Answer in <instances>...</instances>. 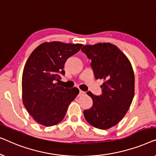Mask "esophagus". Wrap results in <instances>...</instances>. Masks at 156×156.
<instances>
[{"instance_id": "1", "label": "esophagus", "mask_w": 156, "mask_h": 156, "mask_svg": "<svg viewBox=\"0 0 156 156\" xmlns=\"http://www.w3.org/2000/svg\"><path fill=\"white\" fill-rule=\"evenodd\" d=\"M84 94H85V92L84 91H82V90H80V92H79V97H82V96H83V95H84Z\"/></svg>"}]
</instances>
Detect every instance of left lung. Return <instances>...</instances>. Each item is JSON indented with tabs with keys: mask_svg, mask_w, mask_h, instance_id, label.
Segmentation results:
<instances>
[{
	"mask_svg": "<svg viewBox=\"0 0 156 156\" xmlns=\"http://www.w3.org/2000/svg\"><path fill=\"white\" fill-rule=\"evenodd\" d=\"M81 50L91 60L95 79L104 81L101 95L87 93L92 99L93 105L84 111L85 119L94 127L108 129L123 118L133 101V68L127 57L108 42L84 45Z\"/></svg>",
	"mask_w": 156,
	"mask_h": 156,
	"instance_id": "8db88e82",
	"label": "left lung"
}]
</instances>
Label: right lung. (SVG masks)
<instances>
[{
    "mask_svg": "<svg viewBox=\"0 0 156 156\" xmlns=\"http://www.w3.org/2000/svg\"><path fill=\"white\" fill-rule=\"evenodd\" d=\"M82 44L44 42L30 55L22 77L23 102L34 120L52 126L65 118L69 104L78 95L77 88L65 89L55 81L65 75L64 65L78 52Z\"/></svg>",
    "mask_w": 156,
    "mask_h": 156,
    "instance_id": "1",
    "label": "right lung"
}]
</instances>
